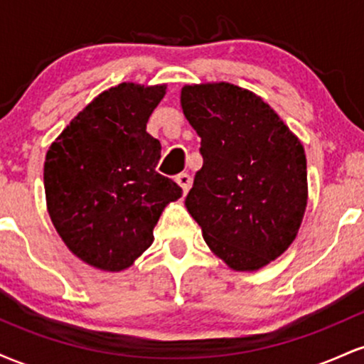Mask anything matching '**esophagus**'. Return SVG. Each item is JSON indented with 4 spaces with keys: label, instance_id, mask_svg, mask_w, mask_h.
<instances>
[{
    "label": "esophagus",
    "instance_id": "1",
    "mask_svg": "<svg viewBox=\"0 0 364 364\" xmlns=\"http://www.w3.org/2000/svg\"><path fill=\"white\" fill-rule=\"evenodd\" d=\"M176 183H178L179 186H181L183 193H188V190H190V188H191V176H190V174H186V173L178 174Z\"/></svg>",
    "mask_w": 364,
    "mask_h": 364
}]
</instances>
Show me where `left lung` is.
<instances>
[{
	"label": "left lung",
	"instance_id": "1",
	"mask_svg": "<svg viewBox=\"0 0 364 364\" xmlns=\"http://www.w3.org/2000/svg\"><path fill=\"white\" fill-rule=\"evenodd\" d=\"M203 166L185 205L229 269L255 272L296 240L308 203L306 156L260 95L228 82L181 89Z\"/></svg>",
	"mask_w": 364,
	"mask_h": 364
}]
</instances>
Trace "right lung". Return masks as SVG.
I'll return each mask as SVG.
<instances>
[{"mask_svg": "<svg viewBox=\"0 0 364 364\" xmlns=\"http://www.w3.org/2000/svg\"><path fill=\"white\" fill-rule=\"evenodd\" d=\"M166 83L123 82L101 92L46 154V205L75 257L104 272L133 265L154 241L162 210L181 198L156 171L161 141L147 121Z\"/></svg>", "mask_w": 364, "mask_h": 364, "instance_id": "1", "label": "right lung"}]
</instances>
